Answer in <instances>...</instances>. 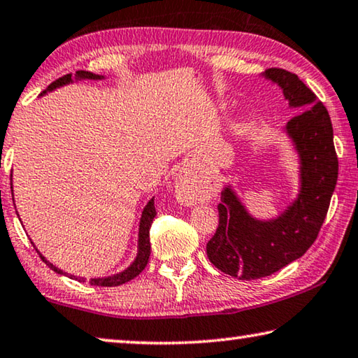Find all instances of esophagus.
<instances>
[{
	"mask_svg": "<svg viewBox=\"0 0 358 358\" xmlns=\"http://www.w3.org/2000/svg\"><path fill=\"white\" fill-rule=\"evenodd\" d=\"M176 198L184 206H193L200 201V189L187 174H180L174 184Z\"/></svg>",
	"mask_w": 358,
	"mask_h": 358,
	"instance_id": "esophagus-1",
	"label": "esophagus"
}]
</instances>
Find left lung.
I'll use <instances>...</instances> for the list:
<instances>
[{"mask_svg":"<svg viewBox=\"0 0 358 358\" xmlns=\"http://www.w3.org/2000/svg\"><path fill=\"white\" fill-rule=\"evenodd\" d=\"M262 78L282 90L296 110L284 125L298 160V193L282 213L259 219L228 182L219 203V227L206 245L208 259L238 279H260L279 271L311 248L324 224L338 180V157L328 110L296 74L271 68Z\"/></svg>","mask_w":358,"mask_h":358,"instance_id":"left-lung-1","label":"left lung"}]
</instances>
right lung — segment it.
<instances>
[{"instance_id":"obj_1","label":"right lung","mask_w":358,"mask_h":358,"mask_svg":"<svg viewBox=\"0 0 358 358\" xmlns=\"http://www.w3.org/2000/svg\"><path fill=\"white\" fill-rule=\"evenodd\" d=\"M106 79V76L103 74H93L89 71H76V74H66L63 76V78L57 79L55 82H52V84L47 87V89L41 93V96L45 95V93L49 92H54L57 89H60V87H64L68 84H73V82H79V80H103ZM10 178H13V174H10ZM10 189H13V179H10ZM14 193V190H13ZM155 206H154V198H150L145 204L144 209H143V214H141V219H139V228H138V250H136V257H134V260L128 265L125 269H122V271L115 273V274H110V276H103V278H92L89 282L90 285H98V287H115V285H122L128 282V280H131L138 276V274L143 271L148 265L149 262V257H150V239H149V230H150V225H152V220L155 217ZM34 245V244H33ZM36 248V245H34ZM38 250V249H36ZM38 254L43 262L45 263L47 266L50 269H54L55 273L58 274H63V276H68L71 279H78L80 282H85V278H78L74 276V274H68L62 271L60 268H57L55 265H52V263L45 259V257L41 254L38 250Z\"/></svg>"}]
</instances>
